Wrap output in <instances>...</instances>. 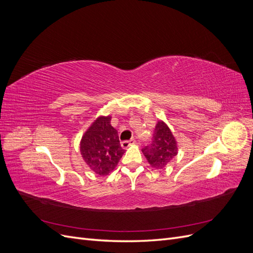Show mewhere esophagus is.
<instances>
[{
	"label": "esophagus",
	"instance_id": "34e87169",
	"mask_svg": "<svg viewBox=\"0 0 253 253\" xmlns=\"http://www.w3.org/2000/svg\"><path fill=\"white\" fill-rule=\"evenodd\" d=\"M136 142V140L134 139V138H131L129 140H125V141H122L121 142V147L124 148V149H126V148H128L129 145H132V144H134Z\"/></svg>",
	"mask_w": 253,
	"mask_h": 253
}]
</instances>
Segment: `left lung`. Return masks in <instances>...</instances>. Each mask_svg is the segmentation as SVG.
<instances>
[{"instance_id":"obj_1","label":"left lung","mask_w":253,"mask_h":253,"mask_svg":"<svg viewBox=\"0 0 253 253\" xmlns=\"http://www.w3.org/2000/svg\"><path fill=\"white\" fill-rule=\"evenodd\" d=\"M142 153L149 164L156 169H163L177 155L176 140L165 122L158 121L152 141L142 149Z\"/></svg>"}]
</instances>
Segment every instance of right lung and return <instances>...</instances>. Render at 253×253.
<instances>
[{
  "label": "right lung",
  "mask_w": 253,
  "mask_h": 253,
  "mask_svg": "<svg viewBox=\"0 0 253 253\" xmlns=\"http://www.w3.org/2000/svg\"><path fill=\"white\" fill-rule=\"evenodd\" d=\"M80 151L86 165L99 175L115 169L125 153L117 131L111 126V117H99L83 135Z\"/></svg>",
  "instance_id": "1"
}]
</instances>
